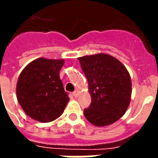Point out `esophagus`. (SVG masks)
I'll use <instances>...</instances> for the list:
<instances>
[{
    "instance_id": "esophagus-1",
    "label": "esophagus",
    "mask_w": 158,
    "mask_h": 158,
    "mask_svg": "<svg viewBox=\"0 0 158 158\" xmlns=\"http://www.w3.org/2000/svg\"><path fill=\"white\" fill-rule=\"evenodd\" d=\"M73 95L75 97V98H77V97L79 96V90H78V89H76V90L73 93Z\"/></svg>"
}]
</instances>
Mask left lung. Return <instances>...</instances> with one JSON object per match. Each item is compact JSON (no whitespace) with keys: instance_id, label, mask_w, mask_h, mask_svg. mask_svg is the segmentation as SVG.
Returning <instances> with one entry per match:
<instances>
[{"instance_id":"obj_1","label":"left lung","mask_w":158,"mask_h":158,"mask_svg":"<svg viewBox=\"0 0 158 158\" xmlns=\"http://www.w3.org/2000/svg\"><path fill=\"white\" fill-rule=\"evenodd\" d=\"M88 80L91 96L85 118L95 127L117 121L126 113L131 98V80L127 68L106 53L78 58Z\"/></svg>"}]
</instances>
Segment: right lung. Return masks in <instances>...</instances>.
<instances>
[{
	"label": "right lung",
	"instance_id": "right-lung-1",
	"mask_svg": "<svg viewBox=\"0 0 158 158\" xmlns=\"http://www.w3.org/2000/svg\"><path fill=\"white\" fill-rule=\"evenodd\" d=\"M64 64V59L39 58L27 64L20 73L17 100L31 119L45 123L63 114L69 100L59 77Z\"/></svg>",
	"mask_w": 158,
	"mask_h": 158
}]
</instances>
